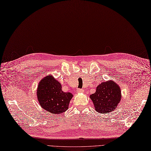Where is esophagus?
Masks as SVG:
<instances>
[{
	"label": "esophagus",
	"instance_id": "esophagus-1",
	"mask_svg": "<svg viewBox=\"0 0 151 151\" xmlns=\"http://www.w3.org/2000/svg\"><path fill=\"white\" fill-rule=\"evenodd\" d=\"M77 91L78 93H83L84 92V90L83 89H77Z\"/></svg>",
	"mask_w": 151,
	"mask_h": 151
}]
</instances>
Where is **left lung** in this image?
<instances>
[{
	"label": "left lung",
	"instance_id": "1",
	"mask_svg": "<svg viewBox=\"0 0 151 151\" xmlns=\"http://www.w3.org/2000/svg\"><path fill=\"white\" fill-rule=\"evenodd\" d=\"M95 111L100 114H109L117 107L121 99L120 87L113 81L102 82L90 95Z\"/></svg>",
	"mask_w": 151,
	"mask_h": 151
}]
</instances>
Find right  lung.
<instances>
[{
    "label": "right lung",
    "instance_id": "right-lung-1",
    "mask_svg": "<svg viewBox=\"0 0 151 151\" xmlns=\"http://www.w3.org/2000/svg\"><path fill=\"white\" fill-rule=\"evenodd\" d=\"M37 96L40 107L52 114L65 112L73 97L71 93L62 91V85L51 75L47 76L40 81Z\"/></svg>",
    "mask_w": 151,
    "mask_h": 151
}]
</instances>
